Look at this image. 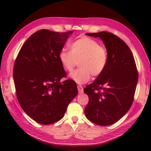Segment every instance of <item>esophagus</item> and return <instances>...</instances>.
<instances>
[{"label": "esophagus", "mask_w": 151, "mask_h": 151, "mask_svg": "<svg viewBox=\"0 0 151 151\" xmlns=\"http://www.w3.org/2000/svg\"><path fill=\"white\" fill-rule=\"evenodd\" d=\"M78 92H79V93H83V87H82V86L78 85Z\"/></svg>", "instance_id": "34e87169"}]
</instances>
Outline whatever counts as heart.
<instances>
[{
	"instance_id": "b5f03b06",
	"label": "heart",
	"mask_w": 151,
	"mask_h": 151,
	"mask_svg": "<svg viewBox=\"0 0 151 151\" xmlns=\"http://www.w3.org/2000/svg\"><path fill=\"white\" fill-rule=\"evenodd\" d=\"M59 60L65 71L71 72L78 65L79 68L70 74L78 84L89 81L91 76L98 77L104 72L108 63V52L104 47L93 39L83 37L73 42L71 51L63 49Z\"/></svg>"
}]
</instances>
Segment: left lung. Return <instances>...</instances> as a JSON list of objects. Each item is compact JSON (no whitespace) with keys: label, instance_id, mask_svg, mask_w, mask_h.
Masks as SVG:
<instances>
[{"label":"left lung","instance_id":"1","mask_svg":"<svg viewBox=\"0 0 151 151\" xmlns=\"http://www.w3.org/2000/svg\"><path fill=\"white\" fill-rule=\"evenodd\" d=\"M100 38L108 52L106 69L84 89L89 98L84 109L88 120L100 126L113 124L131 108L138 80L135 59L124 41L112 33H88Z\"/></svg>","mask_w":151,"mask_h":151}]
</instances>
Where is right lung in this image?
<instances>
[{
	"label": "right lung",
	"instance_id": "right-lung-1",
	"mask_svg": "<svg viewBox=\"0 0 151 151\" xmlns=\"http://www.w3.org/2000/svg\"><path fill=\"white\" fill-rule=\"evenodd\" d=\"M73 32L41 29L22 45L14 67L16 97L23 111L41 124L61 119L67 106L77 96L73 80H60L66 72L58 55Z\"/></svg>",
	"mask_w": 151,
	"mask_h": 151
}]
</instances>
